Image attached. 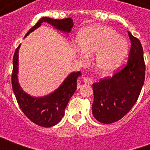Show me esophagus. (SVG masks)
Instances as JSON below:
<instances>
[{
    "label": "esophagus",
    "instance_id": "obj_1",
    "mask_svg": "<svg viewBox=\"0 0 150 150\" xmlns=\"http://www.w3.org/2000/svg\"><path fill=\"white\" fill-rule=\"evenodd\" d=\"M83 82L86 84L91 85L94 83V80H93V79L91 78V77H84L83 78Z\"/></svg>",
    "mask_w": 150,
    "mask_h": 150
}]
</instances>
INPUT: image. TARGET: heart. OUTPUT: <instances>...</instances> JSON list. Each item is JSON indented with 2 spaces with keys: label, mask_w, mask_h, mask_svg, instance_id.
I'll list each match as a JSON object with an SVG mask.
<instances>
[{
  "label": "heart",
  "mask_w": 150,
  "mask_h": 150,
  "mask_svg": "<svg viewBox=\"0 0 150 150\" xmlns=\"http://www.w3.org/2000/svg\"><path fill=\"white\" fill-rule=\"evenodd\" d=\"M76 43L85 55L96 54V66L102 74H111L122 63L128 53V42L124 38L119 37L112 29L107 26L95 25L86 28L79 33Z\"/></svg>",
  "instance_id": "obj_1"
}]
</instances>
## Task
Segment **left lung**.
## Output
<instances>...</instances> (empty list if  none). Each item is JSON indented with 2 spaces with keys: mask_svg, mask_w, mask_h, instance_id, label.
<instances>
[{
  "mask_svg": "<svg viewBox=\"0 0 150 150\" xmlns=\"http://www.w3.org/2000/svg\"><path fill=\"white\" fill-rule=\"evenodd\" d=\"M131 49L126 66L110 78L92 84V114L104 124L116 122L125 116L137 100L144 84L145 66L138 38L129 32Z\"/></svg>",
  "mask_w": 150,
  "mask_h": 150,
  "instance_id": "left-lung-1",
  "label": "left lung"
}]
</instances>
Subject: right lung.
<instances>
[{
	"mask_svg": "<svg viewBox=\"0 0 150 150\" xmlns=\"http://www.w3.org/2000/svg\"><path fill=\"white\" fill-rule=\"evenodd\" d=\"M42 22H47L52 26L64 32L70 33L73 27L71 18L53 19L42 18L35 25L31 28L25 34V38L35 30ZM21 45L16 49L13 59V73H12V87L19 107L25 116L32 122L38 125L49 128L55 125L64 116L65 108L67 106L70 99L75 93L77 88V79L82 75L81 72H72L65 79L62 83L52 93L42 96L34 97L25 93L18 83V52Z\"/></svg>",
	"mask_w": 150,
	"mask_h": 150,
	"instance_id": "obj_1",
	"label": "right lung"
}]
</instances>
